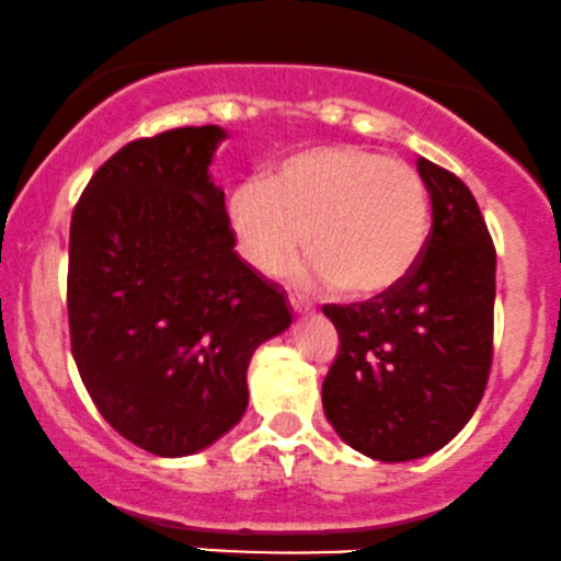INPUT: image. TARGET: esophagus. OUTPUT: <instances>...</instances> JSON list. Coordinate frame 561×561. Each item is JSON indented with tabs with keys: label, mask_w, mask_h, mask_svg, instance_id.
<instances>
[{
	"label": "esophagus",
	"mask_w": 561,
	"mask_h": 561,
	"mask_svg": "<svg viewBox=\"0 0 561 561\" xmlns=\"http://www.w3.org/2000/svg\"><path fill=\"white\" fill-rule=\"evenodd\" d=\"M288 301H291V307H294V312H299V314H307V312H312V305H307L305 299H301V296H288Z\"/></svg>",
	"instance_id": "34e87169"
}]
</instances>
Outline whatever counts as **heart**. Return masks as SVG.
Here are the masks:
<instances>
[{
	"instance_id": "obj_1",
	"label": "heart",
	"mask_w": 561,
	"mask_h": 561,
	"mask_svg": "<svg viewBox=\"0 0 561 561\" xmlns=\"http://www.w3.org/2000/svg\"><path fill=\"white\" fill-rule=\"evenodd\" d=\"M431 202L412 164L354 144L283 157L265 181L247 178L228 196V222L243 260L278 275L299 256L309 283H341L348 296H378L423 254Z\"/></svg>"
}]
</instances>
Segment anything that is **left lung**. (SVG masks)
<instances>
[{
    "instance_id": "1",
    "label": "left lung",
    "mask_w": 561,
    "mask_h": 561,
    "mask_svg": "<svg viewBox=\"0 0 561 561\" xmlns=\"http://www.w3.org/2000/svg\"><path fill=\"white\" fill-rule=\"evenodd\" d=\"M433 226L404 280L362 305H325L341 348L322 410L352 449L412 462L444 449L483 399L491 370L496 249L470 188L425 157Z\"/></svg>"
}]
</instances>
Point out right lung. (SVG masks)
Segmentation results:
<instances>
[{"instance_id":"right-lung-1","label":"right lung","mask_w":561,"mask_h":561,"mask_svg":"<svg viewBox=\"0 0 561 561\" xmlns=\"http://www.w3.org/2000/svg\"><path fill=\"white\" fill-rule=\"evenodd\" d=\"M226 138L188 125L125 144L70 222L72 359L102 417L157 457L239 425L252 354L294 318L286 291L233 249L209 173Z\"/></svg>"}]
</instances>
